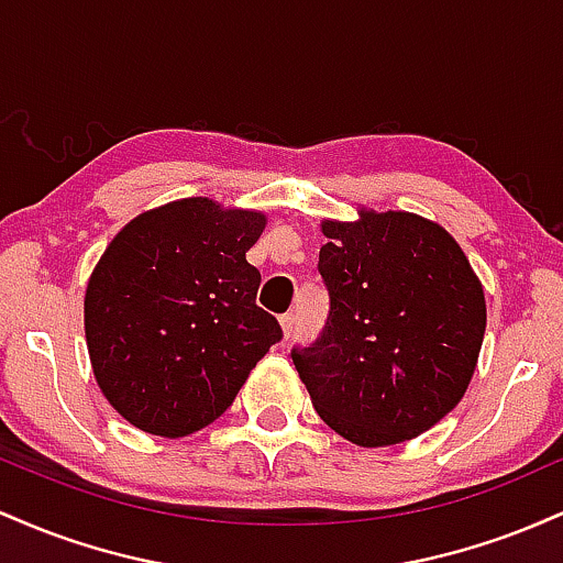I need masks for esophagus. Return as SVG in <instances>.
<instances>
[{"label": "esophagus", "instance_id": "obj_1", "mask_svg": "<svg viewBox=\"0 0 563 563\" xmlns=\"http://www.w3.org/2000/svg\"><path fill=\"white\" fill-rule=\"evenodd\" d=\"M280 328H283V335H286V339H290V333H294V328H296V314L294 312L283 314Z\"/></svg>", "mask_w": 563, "mask_h": 563}]
</instances>
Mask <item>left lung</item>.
<instances>
[{
    "label": "left lung",
    "instance_id": "1",
    "mask_svg": "<svg viewBox=\"0 0 563 563\" xmlns=\"http://www.w3.org/2000/svg\"><path fill=\"white\" fill-rule=\"evenodd\" d=\"M331 296L312 346L290 352L314 410L360 448L412 439L463 399L487 328L479 277L448 230L410 211L322 222Z\"/></svg>",
    "mask_w": 563,
    "mask_h": 563
}]
</instances>
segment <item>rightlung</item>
<instances>
[{
	"label": "right lung",
	"instance_id": "obj_1",
	"mask_svg": "<svg viewBox=\"0 0 563 563\" xmlns=\"http://www.w3.org/2000/svg\"><path fill=\"white\" fill-rule=\"evenodd\" d=\"M264 224L260 211L183 198L108 243L87 283L84 333L97 386L129 423L169 439L214 423L283 339L245 262Z\"/></svg>",
	"mask_w": 563,
	"mask_h": 563
}]
</instances>
